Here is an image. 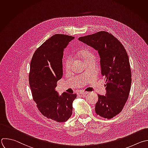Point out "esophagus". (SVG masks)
I'll use <instances>...</instances> for the list:
<instances>
[{"label": "esophagus", "mask_w": 148, "mask_h": 148, "mask_svg": "<svg viewBox=\"0 0 148 148\" xmlns=\"http://www.w3.org/2000/svg\"><path fill=\"white\" fill-rule=\"evenodd\" d=\"M79 93L81 94V95H86V94L88 93V92H84V91H80L79 92Z\"/></svg>", "instance_id": "34e87169"}]
</instances>
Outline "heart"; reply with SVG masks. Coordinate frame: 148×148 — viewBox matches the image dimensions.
Segmentation results:
<instances>
[{
    "label": "heart",
    "mask_w": 148,
    "mask_h": 148,
    "mask_svg": "<svg viewBox=\"0 0 148 148\" xmlns=\"http://www.w3.org/2000/svg\"><path fill=\"white\" fill-rule=\"evenodd\" d=\"M80 56L84 61L88 59V58L93 57V55L89 51H84L81 52L80 53ZM71 65V59L70 58H68L65 60L64 63L65 70L67 71L69 70L70 69Z\"/></svg>",
    "instance_id": "b5f03b06"
}]
</instances>
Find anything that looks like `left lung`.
<instances>
[{"label": "left lung", "mask_w": 148, "mask_h": 148, "mask_svg": "<svg viewBox=\"0 0 148 148\" xmlns=\"http://www.w3.org/2000/svg\"><path fill=\"white\" fill-rule=\"evenodd\" d=\"M78 40L97 51L101 74L106 78L105 96L98 94L96 113L110 119L119 114L128 100L131 85L128 56L121 42L106 31L81 36Z\"/></svg>", "instance_id": "left-lung-1"}]
</instances>
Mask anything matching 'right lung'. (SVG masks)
Instances as JSON below:
<instances>
[{"label":"right lung","mask_w":148,"mask_h":148,"mask_svg":"<svg viewBox=\"0 0 148 148\" xmlns=\"http://www.w3.org/2000/svg\"><path fill=\"white\" fill-rule=\"evenodd\" d=\"M74 39L72 36L55 34L35 52L30 64L29 83L34 101L40 112L57 122H65L71 116L76 93L55 90L63 76L64 49Z\"/></svg>","instance_id":"right-lung-1"}]
</instances>
